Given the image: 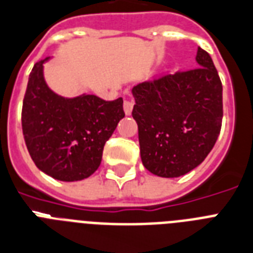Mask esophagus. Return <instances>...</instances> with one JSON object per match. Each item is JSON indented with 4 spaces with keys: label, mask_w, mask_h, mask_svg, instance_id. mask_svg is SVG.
Masks as SVG:
<instances>
[{
    "label": "esophagus",
    "mask_w": 253,
    "mask_h": 253,
    "mask_svg": "<svg viewBox=\"0 0 253 253\" xmlns=\"http://www.w3.org/2000/svg\"><path fill=\"white\" fill-rule=\"evenodd\" d=\"M133 104H135V101H133L132 98H125L123 108H125V113H126L127 116H128V114H131V112H132Z\"/></svg>",
    "instance_id": "34e87169"
}]
</instances>
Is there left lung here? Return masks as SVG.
Instances as JSON below:
<instances>
[{
    "instance_id": "obj_1",
    "label": "left lung",
    "mask_w": 253,
    "mask_h": 253,
    "mask_svg": "<svg viewBox=\"0 0 253 253\" xmlns=\"http://www.w3.org/2000/svg\"><path fill=\"white\" fill-rule=\"evenodd\" d=\"M198 67L133 87L132 117L143 165L152 174L180 176L204 161L222 126V83L200 46Z\"/></svg>"
}]
</instances>
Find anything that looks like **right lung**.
I'll return each mask as SVG.
<instances>
[{"label":"right lung","mask_w":253,"mask_h":253,"mask_svg":"<svg viewBox=\"0 0 253 253\" xmlns=\"http://www.w3.org/2000/svg\"><path fill=\"white\" fill-rule=\"evenodd\" d=\"M42 63L28 78L22 128L31 159L55 179L88 178L101 164L105 143L125 117L123 98L106 101L94 94L63 98L45 84Z\"/></svg>","instance_id":"obj_1"}]
</instances>
